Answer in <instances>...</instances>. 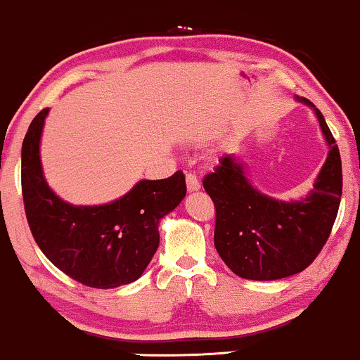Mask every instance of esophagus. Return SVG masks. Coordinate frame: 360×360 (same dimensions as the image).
I'll return each mask as SVG.
<instances>
[{
    "mask_svg": "<svg viewBox=\"0 0 360 360\" xmlns=\"http://www.w3.org/2000/svg\"><path fill=\"white\" fill-rule=\"evenodd\" d=\"M185 180H187V190H188V192H197V190H200V181H198L195 173H187Z\"/></svg>",
    "mask_w": 360,
    "mask_h": 360,
    "instance_id": "34e87169",
    "label": "esophagus"
}]
</instances>
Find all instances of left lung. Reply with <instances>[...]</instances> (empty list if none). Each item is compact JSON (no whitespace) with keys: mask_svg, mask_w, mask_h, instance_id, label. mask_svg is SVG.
I'll use <instances>...</instances> for the list:
<instances>
[{"mask_svg":"<svg viewBox=\"0 0 360 360\" xmlns=\"http://www.w3.org/2000/svg\"><path fill=\"white\" fill-rule=\"evenodd\" d=\"M297 99L314 109L328 145L327 160L305 198L283 202L261 193L234 155L222 156L204 179L215 205V249L231 271L246 280L273 281L302 273L322 251L339 212V146L315 104Z\"/></svg>","mask_w":360,"mask_h":360,"instance_id":"obj_1","label":"left lung"}]
</instances>
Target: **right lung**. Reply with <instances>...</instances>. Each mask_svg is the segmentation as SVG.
Instances as JSON below:
<instances>
[{
    "instance_id": "right-lung-1",
    "label": "right lung",
    "mask_w": 360,
    "mask_h": 360,
    "mask_svg": "<svg viewBox=\"0 0 360 360\" xmlns=\"http://www.w3.org/2000/svg\"><path fill=\"white\" fill-rule=\"evenodd\" d=\"M49 109L35 116L21 146V192L33 239L72 280L91 288H117L141 276L160 244V221L184 200L180 170L163 180H139L104 205H72L52 192L40 162Z\"/></svg>"
}]
</instances>
